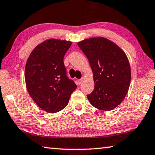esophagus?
Returning <instances> with one entry per match:
<instances>
[{
    "instance_id": "esophagus-1",
    "label": "esophagus",
    "mask_w": 155,
    "mask_h": 155,
    "mask_svg": "<svg viewBox=\"0 0 155 155\" xmlns=\"http://www.w3.org/2000/svg\"><path fill=\"white\" fill-rule=\"evenodd\" d=\"M84 78H80V79H78V80H77L78 84H81V83H82L83 81H84Z\"/></svg>"
}]
</instances>
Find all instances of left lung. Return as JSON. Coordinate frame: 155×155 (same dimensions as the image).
I'll return each instance as SVG.
<instances>
[{
	"instance_id": "obj_1",
	"label": "left lung",
	"mask_w": 155,
	"mask_h": 155,
	"mask_svg": "<svg viewBox=\"0 0 155 155\" xmlns=\"http://www.w3.org/2000/svg\"><path fill=\"white\" fill-rule=\"evenodd\" d=\"M91 64L94 91L87 97L94 107L110 110L125 97L131 81V68L123 51L104 38L85 39L77 43Z\"/></svg>"
}]
</instances>
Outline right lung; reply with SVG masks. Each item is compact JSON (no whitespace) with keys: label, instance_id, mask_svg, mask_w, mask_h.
I'll return each instance as SVG.
<instances>
[{"label":"right lung","instance_id":"right-lung-1","mask_svg":"<svg viewBox=\"0 0 155 155\" xmlns=\"http://www.w3.org/2000/svg\"><path fill=\"white\" fill-rule=\"evenodd\" d=\"M70 41L50 39L34 48L27 60L25 80L28 92L37 105L47 113H56L68 104L77 88L67 77L64 55Z\"/></svg>","mask_w":155,"mask_h":155}]
</instances>
